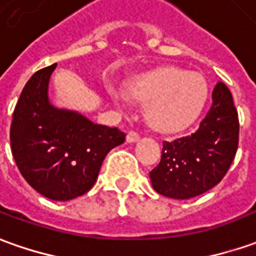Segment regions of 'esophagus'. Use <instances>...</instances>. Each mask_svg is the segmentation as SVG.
<instances>
[{
    "label": "esophagus",
    "instance_id": "obj_1",
    "mask_svg": "<svg viewBox=\"0 0 256 256\" xmlns=\"http://www.w3.org/2000/svg\"><path fill=\"white\" fill-rule=\"evenodd\" d=\"M138 138H140V134L137 133V132H128V136H126V142H138Z\"/></svg>",
    "mask_w": 256,
    "mask_h": 256
}]
</instances>
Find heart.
<instances>
[{
	"instance_id": "b5f03b06",
	"label": "heart",
	"mask_w": 256,
	"mask_h": 256,
	"mask_svg": "<svg viewBox=\"0 0 256 256\" xmlns=\"http://www.w3.org/2000/svg\"><path fill=\"white\" fill-rule=\"evenodd\" d=\"M109 92L120 98L114 90ZM128 95L138 102L150 104L147 120L156 130L175 133L199 118L208 100V88L202 74L168 66L137 78L128 86Z\"/></svg>"
}]
</instances>
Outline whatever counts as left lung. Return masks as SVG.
I'll list each match as a JSON object with an SVG mask.
<instances>
[{
    "instance_id": "8db88e82",
    "label": "left lung",
    "mask_w": 256,
    "mask_h": 256,
    "mask_svg": "<svg viewBox=\"0 0 256 256\" xmlns=\"http://www.w3.org/2000/svg\"><path fill=\"white\" fill-rule=\"evenodd\" d=\"M212 108L190 136L162 142L160 164L150 172L154 190L172 199H190L216 186L227 174L238 147L240 123L224 82L212 94Z\"/></svg>"
}]
</instances>
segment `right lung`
<instances>
[{
  "instance_id": "add662e5",
  "label": "right lung",
  "mask_w": 256,
  "mask_h": 256,
  "mask_svg": "<svg viewBox=\"0 0 256 256\" xmlns=\"http://www.w3.org/2000/svg\"><path fill=\"white\" fill-rule=\"evenodd\" d=\"M56 66L36 71L26 82L12 114L10 138L26 182L52 200H71L94 186L106 154L126 134L52 105L48 81Z\"/></svg>"
}]
</instances>
